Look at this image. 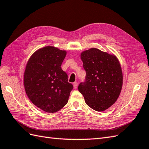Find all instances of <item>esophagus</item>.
I'll list each match as a JSON object with an SVG mask.
<instances>
[{
    "label": "esophagus",
    "instance_id": "1",
    "mask_svg": "<svg viewBox=\"0 0 149 149\" xmlns=\"http://www.w3.org/2000/svg\"><path fill=\"white\" fill-rule=\"evenodd\" d=\"M73 86H74V89H77V86H78V83L77 82H74L73 83Z\"/></svg>",
    "mask_w": 149,
    "mask_h": 149
}]
</instances>
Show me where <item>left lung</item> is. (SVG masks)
<instances>
[{"mask_svg": "<svg viewBox=\"0 0 149 149\" xmlns=\"http://www.w3.org/2000/svg\"><path fill=\"white\" fill-rule=\"evenodd\" d=\"M85 81L78 89L86 103L97 111H103L119 97L123 85V74L118 58L113 55L92 48L81 53Z\"/></svg>", "mask_w": 149, "mask_h": 149, "instance_id": "8db88e82", "label": "left lung"}]
</instances>
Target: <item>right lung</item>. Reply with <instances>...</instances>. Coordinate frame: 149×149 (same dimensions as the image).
<instances>
[{
  "label": "right lung",
  "instance_id": "1",
  "mask_svg": "<svg viewBox=\"0 0 149 149\" xmlns=\"http://www.w3.org/2000/svg\"><path fill=\"white\" fill-rule=\"evenodd\" d=\"M67 52L53 47L35 52L26 64L24 85L33 103L47 113H55L65 106L73 85L61 65Z\"/></svg>",
  "mask_w": 149,
  "mask_h": 149
}]
</instances>
